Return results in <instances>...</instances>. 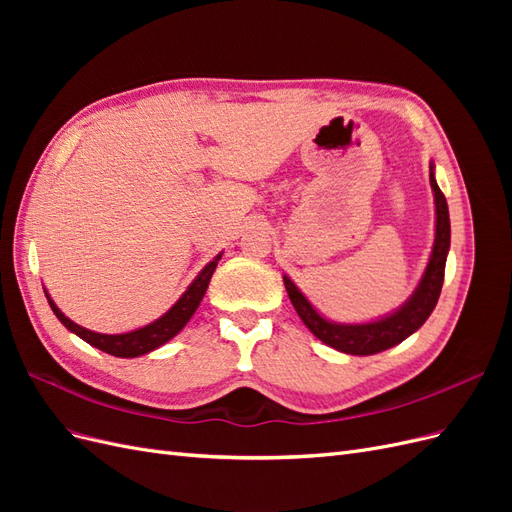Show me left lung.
<instances>
[{"label": "left lung", "instance_id": "8db88e82", "mask_svg": "<svg viewBox=\"0 0 512 512\" xmlns=\"http://www.w3.org/2000/svg\"><path fill=\"white\" fill-rule=\"evenodd\" d=\"M429 183L433 190V200H436V239H433V250L427 262V269L418 282L412 297L395 309L393 314H386L380 320L363 322V324H342L331 322L316 312V307L305 299V294L294 286L288 275H284V286L288 297L297 309L299 318L305 322V327L312 331L320 342L327 346L354 354L367 356L382 350H389L404 342L414 331L423 327V322L431 316L433 307L440 299V290L444 282V267L446 254L451 247V220H448V205L442 190L438 188L436 175H433V164H429Z\"/></svg>", "mask_w": 512, "mask_h": 512}]
</instances>
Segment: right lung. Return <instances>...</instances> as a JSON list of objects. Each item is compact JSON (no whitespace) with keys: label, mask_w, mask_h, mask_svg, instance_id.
Segmentation results:
<instances>
[{"label":"right lung","mask_w":512,"mask_h":512,"mask_svg":"<svg viewBox=\"0 0 512 512\" xmlns=\"http://www.w3.org/2000/svg\"><path fill=\"white\" fill-rule=\"evenodd\" d=\"M220 258H222V254L215 256L209 262V265L198 273L196 280L188 286V290L181 294L179 301L173 307H170L164 316L149 322L147 327L130 331V333L104 335V333L89 331V329L81 327V324L72 322L64 312H61V309L55 305V301L49 297V294H46V290H44V294H46V299H49L53 314L59 318V322L64 324L68 331H72L74 335H79L81 339H85L89 346H94V348H98L106 354L119 356V359H134V356H141V354H147L151 350L164 346L168 339H173L185 327V324L190 322V318L194 316L200 301H203V297H205L207 286L211 282V275H213L215 267H218Z\"/></svg>","instance_id":"1"}]
</instances>
